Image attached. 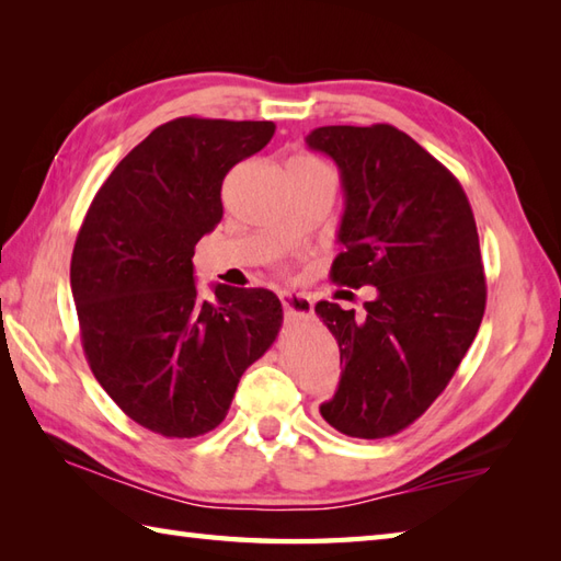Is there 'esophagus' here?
Instances as JSON below:
<instances>
[{
    "label": "esophagus",
    "instance_id": "obj_1",
    "mask_svg": "<svg viewBox=\"0 0 561 561\" xmlns=\"http://www.w3.org/2000/svg\"><path fill=\"white\" fill-rule=\"evenodd\" d=\"M279 301L284 306V313L289 318H308L313 313L311 296L296 294V291H279Z\"/></svg>",
    "mask_w": 561,
    "mask_h": 561
}]
</instances>
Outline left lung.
<instances>
[{
	"label": "left lung",
	"instance_id": "left-lung-1",
	"mask_svg": "<svg viewBox=\"0 0 561 561\" xmlns=\"http://www.w3.org/2000/svg\"><path fill=\"white\" fill-rule=\"evenodd\" d=\"M306 145L335 161L344 193L332 282L376 287L364 316L316 304L342 364L320 414L347 436L386 438L428 410L478 335V226L456 175L398 127L328 125Z\"/></svg>",
	"mask_w": 561,
	"mask_h": 561
}]
</instances>
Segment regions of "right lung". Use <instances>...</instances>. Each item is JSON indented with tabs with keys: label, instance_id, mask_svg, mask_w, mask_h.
<instances>
[{
	"label": "right lung",
	"instance_id": "add662e5",
	"mask_svg": "<svg viewBox=\"0 0 561 561\" xmlns=\"http://www.w3.org/2000/svg\"><path fill=\"white\" fill-rule=\"evenodd\" d=\"M274 135L267 121L178 117L115 165L71 253V296L93 376L129 420L193 438L224 422L245 368L270 350L282 304L214 284L193 255L224 217L221 183Z\"/></svg>",
	"mask_w": 561,
	"mask_h": 561
}]
</instances>
